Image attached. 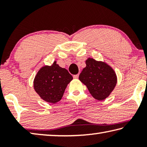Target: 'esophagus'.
<instances>
[{
	"label": "esophagus",
	"instance_id": "esophagus-1",
	"mask_svg": "<svg viewBox=\"0 0 147 147\" xmlns=\"http://www.w3.org/2000/svg\"><path fill=\"white\" fill-rule=\"evenodd\" d=\"M78 76H79V74H76V75L73 76V78H78Z\"/></svg>",
	"mask_w": 147,
	"mask_h": 147
}]
</instances>
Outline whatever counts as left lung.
Listing matches in <instances>:
<instances>
[{"mask_svg":"<svg viewBox=\"0 0 147 147\" xmlns=\"http://www.w3.org/2000/svg\"><path fill=\"white\" fill-rule=\"evenodd\" d=\"M86 67L80 74L79 80L96 100L101 101L108 98L117 82L114 69L106 62L89 57L86 60Z\"/></svg>","mask_w":147,"mask_h":147,"instance_id":"1","label":"left lung"}]
</instances>
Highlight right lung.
<instances>
[{
    "mask_svg": "<svg viewBox=\"0 0 147 147\" xmlns=\"http://www.w3.org/2000/svg\"><path fill=\"white\" fill-rule=\"evenodd\" d=\"M73 78L66 69L54 61L51 65H45L38 71L34 80V89L43 100L56 104L61 100Z\"/></svg>",
    "mask_w": 147,
    "mask_h": 147,
    "instance_id": "obj_1",
    "label": "right lung"
}]
</instances>
